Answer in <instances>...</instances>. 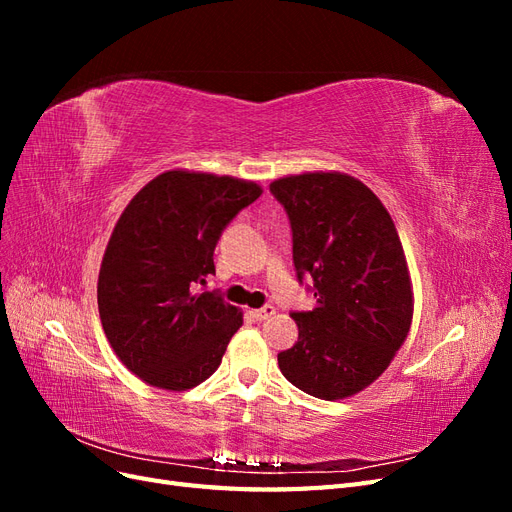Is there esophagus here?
Listing matches in <instances>:
<instances>
[{"mask_svg":"<svg viewBox=\"0 0 512 512\" xmlns=\"http://www.w3.org/2000/svg\"><path fill=\"white\" fill-rule=\"evenodd\" d=\"M250 314H252V318L262 322V320H269L275 314V307L273 305H265V307H260V309H252Z\"/></svg>","mask_w":512,"mask_h":512,"instance_id":"esophagus-1","label":"esophagus"}]
</instances>
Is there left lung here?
<instances>
[{
  "instance_id": "obj_1",
  "label": "left lung",
  "mask_w": 512,
  "mask_h": 512,
  "mask_svg": "<svg viewBox=\"0 0 512 512\" xmlns=\"http://www.w3.org/2000/svg\"><path fill=\"white\" fill-rule=\"evenodd\" d=\"M292 226L299 280L316 307L292 314L299 342L277 354L288 382L318 399H346L376 382L404 346L414 292L391 213L367 185L339 170L271 181Z\"/></svg>"
}]
</instances>
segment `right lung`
Here are the masks:
<instances>
[{"label":"right lung","mask_w":512,"mask_h":512,"mask_svg":"<svg viewBox=\"0 0 512 512\" xmlns=\"http://www.w3.org/2000/svg\"><path fill=\"white\" fill-rule=\"evenodd\" d=\"M262 194L256 181L173 168L123 209L98 275L104 335L145 384L188 391L220 367L239 307L198 292L226 224Z\"/></svg>","instance_id":"1"}]
</instances>
